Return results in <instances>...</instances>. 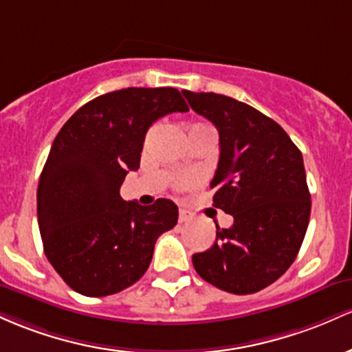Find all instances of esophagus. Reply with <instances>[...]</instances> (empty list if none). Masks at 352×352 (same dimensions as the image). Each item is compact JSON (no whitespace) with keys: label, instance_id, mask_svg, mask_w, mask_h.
I'll return each instance as SVG.
<instances>
[{"label":"esophagus","instance_id":"1","mask_svg":"<svg viewBox=\"0 0 352 352\" xmlns=\"http://www.w3.org/2000/svg\"><path fill=\"white\" fill-rule=\"evenodd\" d=\"M192 218H191V214H188L186 211H179V218H177V221H179L181 224L183 223H189V221H191Z\"/></svg>","mask_w":352,"mask_h":352}]
</instances>
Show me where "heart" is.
I'll return each instance as SVG.
<instances>
[{
    "instance_id": "obj_1",
    "label": "heart",
    "mask_w": 352,
    "mask_h": 352,
    "mask_svg": "<svg viewBox=\"0 0 352 352\" xmlns=\"http://www.w3.org/2000/svg\"><path fill=\"white\" fill-rule=\"evenodd\" d=\"M192 183H195V177H192V176H184L183 179L179 181V186H191Z\"/></svg>"
}]
</instances>
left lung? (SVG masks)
<instances>
[{
  "label": "left lung",
  "mask_w": 352,
  "mask_h": 352,
  "mask_svg": "<svg viewBox=\"0 0 352 352\" xmlns=\"http://www.w3.org/2000/svg\"><path fill=\"white\" fill-rule=\"evenodd\" d=\"M183 94L218 129L212 206L234 219L228 229L216 224L214 244L192 254V266L228 293H258L289 270L309 224L302 155L281 126L246 102L216 93Z\"/></svg>",
  "instance_id": "1"
}]
</instances>
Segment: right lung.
Listing matches in <instances>:
<instances>
[{
  "label": "right lung",
  "instance_id": "add662e5",
  "mask_svg": "<svg viewBox=\"0 0 352 352\" xmlns=\"http://www.w3.org/2000/svg\"><path fill=\"white\" fill-rule=\"evenodd\" d=\"M189 111L175 88H126L94 98L54 138L38 184L45 254L71 289L89 298L140 281L156 239L177 223L173 201H123L120 188L140 168L149 126Z\"/></svg>",
  "mask_w": 352,
  "mask_h": 352
}]
</instances>
